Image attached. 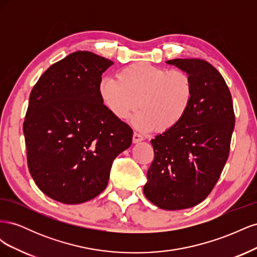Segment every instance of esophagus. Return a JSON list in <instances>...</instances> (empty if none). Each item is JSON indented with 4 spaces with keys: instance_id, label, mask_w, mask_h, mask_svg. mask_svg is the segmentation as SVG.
Returning a JSON list of instances; mask_svg holds the SVG:
<instances>
[{
    "instance_id": "obj_1",
    "label": "esophagus",
    "mask_w": 257,
    "mask_h": 257,
    "mask_svg": "<svg viewBox=\"0 0 257 257\" xmlns=\"http://www.w3.org/2000/svg\"><path fill=\"white\" fill-rule=\"evenodd\" d=\"M143 139H144V137L141 134H138V133H136V132H134V134H133V143L137 144L139 142H142Z\"/></svg>"
}]
</instances>
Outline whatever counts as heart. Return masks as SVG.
<instances>
[{"mask_svg": "<svg viewBox=\"0 0 257 257\" xmlns=\"http://www.w3.org/2000/svg\"><path fill=\"white\" fill-rule=\"evenodd\" d=\"M99 93L115 118L125 119L137 107L133 120L142 131L159 127L167 132L178 126L188 113L194 96L193 80L180 69L135 63L122 68L115 78L100 81Z\"/></svg>", "mask_w": 257, "mask_h": 257, "instance_id": "1", "label": "heart"}]
</instances>
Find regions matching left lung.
Listing matches in <instances>:
<instances>
[{
	"label": "left lung",
	"instance_id": "1",
	"mask_svg": "<svg viewBox=\"0 0 257 257\" xmlns=\"http://www.w3.org/2000/svg\"><path fill=\"white\" fill-rule=\"evenodd\" d=\"M166 63L193 80L190 109L178 126L151 141L154 160L147 173L146 197L165 210L191 208L214 188L227 161L235 112L222 75L201 59H174Z\"/></svg>",
	"mask_w": 257,
	"mask_h": 257
}]
</instances>
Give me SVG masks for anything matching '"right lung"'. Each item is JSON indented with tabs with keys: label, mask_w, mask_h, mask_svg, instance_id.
<instances>
[{
	"label": "right lung",
	"mask_w": 257,
	"mask_h": 257,
	"mask_svg": "<svg viewBox=\"0 0 257 257\" xmlns=\"http://www.w3.org/2000/svg\"><path fill=\"white\" fill-rule=\"evenodd\" d=\"M112 64L76 51L52 64L31 91L23 122L29 170L60 203L81 204L102 193L113 160L132 144L133 130L100 97L102 74Z\"/></svg>",
	"instance_id": "right-lung-1"
}]
</instances>
